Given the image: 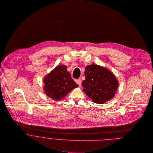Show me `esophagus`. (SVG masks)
<instances>
[{
    "mask_svg": "<svg viewBox=\"0 0 153 153\" xmlns=\"http://www.w3.org/2000/svg\"><path fill=\"white\" fill-rule=\"evenodd\" d=\"M76 84H78L79 87H81V79H77V80H76Z\"/></svg>",
    "mask_w": 153,
    "mask_h": 153,
    "instance_id": "obj_1",
    "label": "esophagus"
}]
</instances>
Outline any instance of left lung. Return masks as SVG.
Returning a JSON list of instances; mask_svg holds the SVG:
<instances>
[{
	"label": "left lung",
	"instance_id": "8db88e82",
	"mask_svg": "<svg viewBox=\"0 0 153 153\" xmlns=\"http://www.w3.org/2000/svg\"><path fill=\"white\" fill-rule=\"evenodd\" d=\"M85 76L83 91L95 103L104 104L115 96L118 82L108 69L96 64L87 66Z\"/></svg>",
	"mask_w": 153,
	"mask_h": 153
}]
</instances>
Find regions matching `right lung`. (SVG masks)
I'll list each match as a JSON object with an SVG mask.
<instances>
[{
	"instance_id": "obj_1",
	"label": "right lung",
	"mask_w": 153,
	"mask_h": 153,
	"mask_svg": "<svg viewBox=\"0 0 153 153\" xmlns=\"http://www.w3.org/2000/svg\"><path fill=\"white\" fill-rule=\"evenodd\" d=\"M66 69L64 65L57 66L44 78L45 93L54 100H61L72 89L78 87Z\"/></svg>"
}]
</instances>
